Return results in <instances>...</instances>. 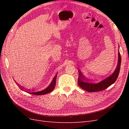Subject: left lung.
<instances>
[{
    "label": "left lung",
    "instance_id": "1",
    "mask_svg": "<svg viewBox=\"0 0 129 129\" xmlns=\"http://www.w3.org/2000/svg\"><path fill=\"white\" fill-rule=\"evenodd\" d=\"M121 64V57L118 49V63L116 70L111 75L108 77L104 80L101 81L99 83H91L84 80L80 71H79V78H78V84L79 86L88 92H95L102 91L107 89L111 84L115 82L118 78Z\"/></svg>",
    "mask_w": 129,
    "mask_h": 129
}]
</instances>
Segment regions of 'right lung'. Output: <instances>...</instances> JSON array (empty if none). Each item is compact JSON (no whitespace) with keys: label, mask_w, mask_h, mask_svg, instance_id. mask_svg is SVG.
Here are the masks:
<instances>
[{"label":"right lung","mask_w":129,"mask_h":129,"mask_svg":"<svg viewBox=\"0 0 129 129\" xmlns=\"http://www.w3.org/2000/svg\"><path fill=\"white\" fill-rule=\"evenodd\" d=\"M56 77H57V74L55 76H54L52 81L51 82V83H50V84H49V86L47 88H46V89H45L44 90H41V91H36V92H29V91H28V90H26V91H27V92L31 93V94L35 95H45V94H46V93H48L50 92H51V91H52L54 89V88H55V84H56ZM19 86H20V85H19ZM19 88H21V90H22L23 88H21V87H19Z\"/></svg>","instance_id":"1"}]
</instances>
